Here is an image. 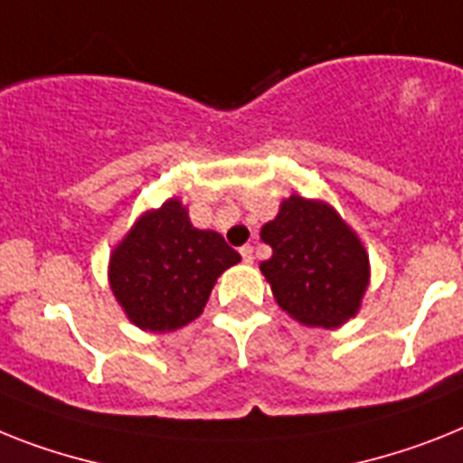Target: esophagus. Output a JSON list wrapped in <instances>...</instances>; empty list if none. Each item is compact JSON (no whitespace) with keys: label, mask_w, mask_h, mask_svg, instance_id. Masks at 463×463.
Here are the masks:
<instances>
[{"label":"esophagus","mask_w":463,"mask_h":463,"mask_svg":"<svg viewBox=\"0 0 463 463\" xmlns=\"http://www.w3.org/2000/svg\"><path fill=\"white\" fill-rule=\"evenodd\" d=\"M239 253H241V258H243V262H248V265H250V262H253V246H241L239 248Z\"/></svg>","instance_id":"esophagus-1"}]
</instances>
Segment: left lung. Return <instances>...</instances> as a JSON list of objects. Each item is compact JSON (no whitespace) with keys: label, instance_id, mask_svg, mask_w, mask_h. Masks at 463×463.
Returning <instances> with one entry per match:
<instances>
[{"label":"left lung","instance_id":"left-lung-1","mask_svg":"<svg viewBox=\"0 0 463 463\" xmlns=\"http://www.w3.org/2000/svg\"><path fill=\"white\" fill-rule=\"evenodd\" d=\"M272 258L260 269L279 307L307 326H341L357 315L369 284V258L331 205L291 196L260 232Z\"/></svg>","mask_w":463,"mask_h":463}]
</instances>
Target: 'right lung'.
I'll use <instances>...</instances> for the list:
<instances>
[{
  "label": "right lung",
  "instance_id": "right-lung-1",
  "mask_svg": "<svg viewBox=\"0 0 463 463\" xmlns=\"http://www.w3.org/2000/svg\"><path fill=\"white\" fill-rule=\"evenodd\" d=\"M241 255L217 232L189 222L179 201L139 217L110 258V288L129 322L163 334L194 322L217 277Z\"/></svg>",
  "mask_w": 463,
  "mask_h": 463
}]
</instances>
